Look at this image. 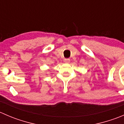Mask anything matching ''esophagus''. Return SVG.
<instances>
[{
    "mask_svg": "<svg viewBox=\"0 0 124 124\" xmlns=\"http://www.w3.org/2000/svg\"><path fill=\"white\" fill-rule=\"evenodd\" d=\"M64 62H65V63H70V59H64Z\"/></svg>",
    "mask_w": 124,
    "mask_h": 124,
    "instance_id": "esophagus-1",
    "label": "esophagus"
}]
</instances>
